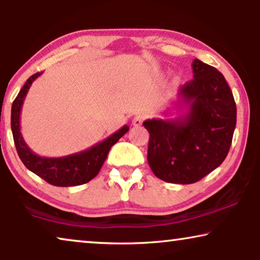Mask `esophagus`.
Listing matches in <instances>:
<instances>
[{
	"instance_id": "esophagus-1",
	"label": "esophagus",
	"mask_w": 260,
	"mask_h": 260,
	"mask_svg": "<svg viewBox=\"0 0 260 260\" xmlns=\"http://www.w3.org/2000/svg\"><path fill=\"white\" fill-rule=\"evenodd\" d=\"M145 117L143 115H136L133 119V125L134 126H141L142 123H143Z\"/></svg>"
}]
</instances>
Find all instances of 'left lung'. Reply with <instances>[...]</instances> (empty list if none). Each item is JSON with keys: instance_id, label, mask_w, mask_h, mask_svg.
Segmentation results:
<instances>
[{"instance_id": "left-lung-1", "label": "left lung", "mask_w": 260, "mask_h": 260, "mask_svg": "<svg viewBox=\"0 0 260 260\" xmlns=\"http://www.w3.org/2000/svg\"><path fill=\"white\" fill-rule=\"evenodd\" d=\"M193 80L182 85L173 102L186 112L174 119L143 123L150 134L149 166L158 179L190 184L208 175L229 154L237 123V106L225 77L194 59Z\"/></svg>"}]
</instances>
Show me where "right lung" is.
Returning a JSON list of instances; mask_svg holds the SVG:
<instances>
[{
    "label": "right lung",
    "instance_id": "right-lung-1",
    "mask_svg": "<svg viewBox=\"0 0 260 260\" xmlns=\"http://www.w3.org/2000/svg\"><path fill=\"white\" fill-rule=\"evenodd\" d=\"M41 73L42 72L35 73L28 78L15 101L13 102L10 125H12L14 143H15L17 154L23 165L30 172L37 174L38 176L53 186L73 187L87 183L88 181L97 176L103 163L108 157L110 149L118 142L123 135L129 131V126L124 125L122 129L116 131L101 143L94 144L93 147L84 151L76 152V154L63 156V157H41L37 155L30 150L23 140L20 127V115L23 101L30 85Z\"/></svg>",
    "mask_w": 260,
    "mask_h": 260
}]
</instances>
